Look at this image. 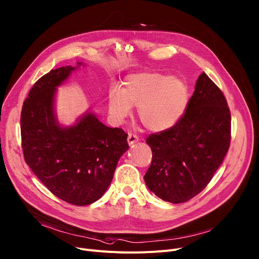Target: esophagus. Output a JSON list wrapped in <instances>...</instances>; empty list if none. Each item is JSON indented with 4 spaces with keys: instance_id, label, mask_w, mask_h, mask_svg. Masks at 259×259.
I'll list each match as a JSON object with an SVG mask.
<instances>
[{
    "instance_id": "34e87169",
    "label": "esophagus",
    "mask_w": 259,
    "mask_h": 259,
    "mask_svg": "<svg viewBox=\"0 0 259 259\" xmlns=\"http://www.w3.org/2000/svg\"><path fill=\"white\" fill-rule=\"evenodd\" d=\"M127 141H128V144H129L130 146H132L133 144L139 142V137H137V135H135V134H133V133H129Z\"/></svg>"
}]
</instances>
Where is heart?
<instances>
[{"mask_svg":"<svg viewBox=\"0 0 259 259\" xmlns=\"http://www.w3.org/2000/svg\"><path fill=\"white\" fill-rule=\"evenodd\" d=\"M188 102L186 83L178 77L157 73H141L127 77L122 91L108 96V112L122 120L137 107L141 123L150 131L161 132L173 127L183 115Z\"/></svg>","mask_w":259,"mask_h":259,"instance_id":"b5f03b06","label":"heart"}]
</instances>
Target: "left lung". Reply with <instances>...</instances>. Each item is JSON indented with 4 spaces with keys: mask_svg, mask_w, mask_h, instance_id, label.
I'll use <instances>...</instances> for the list:
<instances>
[{
    "mask_svg": "<svg viewBox=\"0 0 259 259\" xmlns=\"http://www.w3.org/2000/svg\"><path fill=\"white\" fill-rule=\"evenodd\" d=\"M231 142V114L225 96L202 73L185 112L167 130L150 134L151 165L145 182L174 204L193 199L212 179Z\"/></svg>",
    "mask_w": 259,
    "mask_h": 259,
    "instance_id": "8db88e82",
    "label": "left lung"
}]
</instances>
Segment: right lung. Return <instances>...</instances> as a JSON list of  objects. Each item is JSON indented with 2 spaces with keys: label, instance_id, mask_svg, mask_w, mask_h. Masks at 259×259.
Here are the masks:
<instances>
[{
  "label": "right lung",
  "instance_id": "1",
  "mask_svg": "<svg viewBox=\"0 0 259 259\" xmlns=\"http://www.w3.org/2000/svg\"><path fill=\"white\" fill-rule=\"evenodd\" d=\"M75 68L51 70L33 85L22 108L21 135L25 161L49 191L84 206L104 195L129 145L123 129L105 126L92 112L71 127L58 124L56 88Z\"/></svg>",
  "mask_w": 259,
  "mask_h": 259
}]
</instances>
